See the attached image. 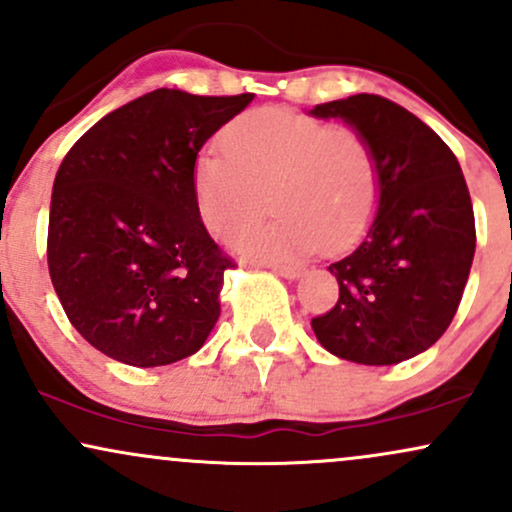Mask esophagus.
Returning a JSON list of instances; mask_svg holds the SVG:
<instances>
[{
    "mask_svg": "<svg viewBox=\"0 0 512 512\" xmlns=\"http://www.w3.org/2000/svg\"><path fill=\"white\" fill-rule=\"evenodd\" d=\"M274 272L279 276H284V279H298V276L303 274V269L291 267V264H284V267H274Z\"/></svg>",
    "mask_w": 512,
    "mask_h": 512,
    "instance_id": "1",
    "label": "esophagus"
}]
</instances>
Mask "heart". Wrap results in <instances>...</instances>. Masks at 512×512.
I'll use <instances>...</instances> for the list:
<instances>
[{"instance_id": "obj_1", "label": "heart", "mask_w": 512, "mask_h": 512, "mask_svg": "<svg viewBox=\"0 0 512 512\" xmlns=\"http://www.w3.org/2000/svg\"><path fill=\"white\" fill-rule=\"evenodd\" d=\"M223 151L204 149L192 166V197L209 233L226 243L267 214L276 219L238 243L245 255L289 262L342 250L366 231L380 197L373 146L354 127L264 108L221 132Z\"/></svg>"}]
</instances>
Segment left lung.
Segmentation results:
<instances>
[{
    "label": "left lung",
    "mask_w": 512,
    "mask_h": 512,
    "mask_svg": "<svg viewBox=\"0 0 512 512\" xmlns=\"http://www.w3.org/2000/svg\"><path fill=\"white\" fill-rule=\"evenodd\" d=\"M310 115L358 129L380 173L366 238L327 267L339 301L310 325L344 361L402 363L443 337L472 269L477 231L462 168L431 127L383 96L358 93L315 105Z\"/></svg>",
    "instance_id": "8db88e82"
}]
</instances>
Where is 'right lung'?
I'll return each instance as SVG.
<instances>
[{
    "label": "right lung",
    "instance_id": "obj_1",
    "mask_svg": "<svg viewBox=\"0 0 512 512\" xmlns=\"http://www.w3.org/2000/svg\"><path fill=\"white\" fill-rule=\"evenodd\" d=\"M255 93L156 88L98 120L52 185L50 279L74 330L105 356L168 366L207 342L231 257L199 219L192 166Z\"/></svg>",
    "mask_w": 512,
    "mask_h": 512
}]
</instances>
